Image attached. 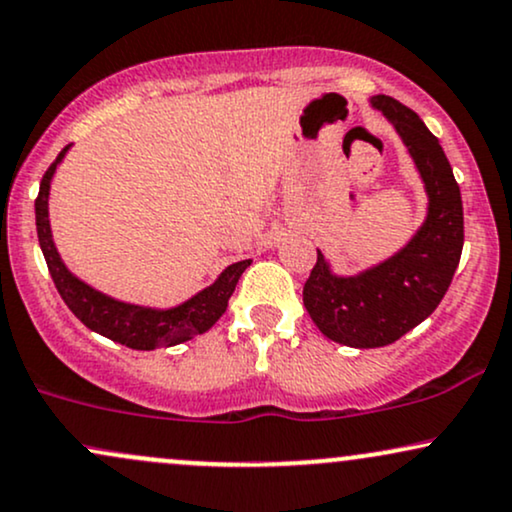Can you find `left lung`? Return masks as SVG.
I'll list each match as a JSON object with an SVG mask.
<instances>
[{
    "label": "left lung",
    "mask_w": 512,
    "mask_h": 512,
    "mask_svg": "<svg viewBox=\"0 0 512 512\" xmlns=\"http://www.w3.org/2000/svg\"><path fill=\"white\" fill-rule=\"evenodd\" d=\"M378 108L407 144L428 192V216L395 257L358 276L330 272L322 252L303 286V303L317 330L332 342L375 349L404 337L443 301L464 245L462 195L443 146L414 110L390 96Z\"/></svg>",
    "instance_id": "8db88e82"
}]
</instances>
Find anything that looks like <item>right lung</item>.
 Wrapping results in <instances>:
<instances>
[{"label": "right lung", "instance_id": "obj_1", "mask_svg": "<svg viewBox=\"0 0 512 512\" xmlns=\"http://www.w3.org/2000/svg\"><path fill=\"white\" fill-rule=\"evenodd\" d=\"M67 149L69 146H64L60 156H57L55 161H52V166L45 170L43 180H40L38 199H35V228H38L40 250H43L52 281H55L57 291H60L67 308L84 322L88 330L103 334V337L137 351L173 346L207 332L209 327L226 313L228 298L236 291L240 274L250 267V260L236 262L231 264V267H226L209 289L199 291L197 296L190 298V301H185L178 305V308L170 310H154L142 308V305L120 303L115 301V298H108L105 293H98L96 289H91V286H86L84 281L76 279V276L64 267L60 255H57L55 243H52L48 221L50 180L57 163H60L64 154H67Z\"/></svg>", "mask_w": 512, "mask_h": 512}]
</instances>
